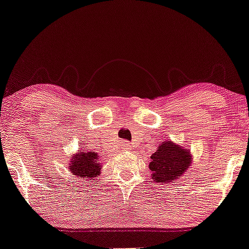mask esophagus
I'll return each instance as SVG.
<instances>
[{
  "instance_id": "1",
  "label": "esophagus",
  "mask_w": 249,
  "mask_h": 249,
  "mask_svg": "<svg viewBox=\"0 0 249 249\" xmlns=\"http://www.w3.org/2000/svg\"><path fill=\"white\" fill-rule=\"evenodd\" d=\"M123 147L125 148V150H129V148L132 147V145L129 143H127V142H124L123 143Z\"/></svg>"
}]
</instances>
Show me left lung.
Listing matches in <instances>:
<instances>
[{
	"mask_svg": "<svg viewBox=\"0 0 249 249\" xmlns=\"http://www.w3.org/2000/svg\"><path fill=\"white\" fill-rule=\"evenodd\" d=\"M191 161L190 151L171 141H164L151 157L148 168L152 172V179L164 184L179 179L189 169Z\"/></svg>",
	"mask_w": 249,
	"mask_h": 249,
	"instance_id": "1",
	"label": "left lung"
}]
</instances>
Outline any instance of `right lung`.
I'll return each mask as SVG.
<instances>
[{
    "instance_id": "right-lung-1",
    "label": "right lung",
    "mask_w": 249,
    "mask_h": 249,
    "mask_svg": "<svg viewBox=\"0 0 249 249\" xmlns=\"http://www.w3.org/2000/svg\"><path fill=\"white\" fill-rule=\"evenodd\" d=\"M98 155L95 152L78 151L69 163V171L77 177L92 178L98 177L101 173V164L98 163Z\"/></svg>"
}]
</instances>
